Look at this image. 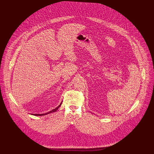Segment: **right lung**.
I'll list each match as a JSON object with an SVG mask.
<instances>
[{"instance_id":"1","label":"right lung","mask_w":154,"mask_h":154,"mask_svg":"<svg viewBox=\"0 0 154 154\" xmlns=\"http://www.w3.org/2000/svg\"><path fill=\"white\" fill-rule=\"evenodd\" d=\"M61 103H62V102H61V103H60L57 107H56L55 109H52L51 111H50V112H48V113H43V114H32V115H35V116H44V115H48V114L51 113H53V112H55L57 110V109L59 108V107L61 106Z\"/></svg>"}]
</instances>
